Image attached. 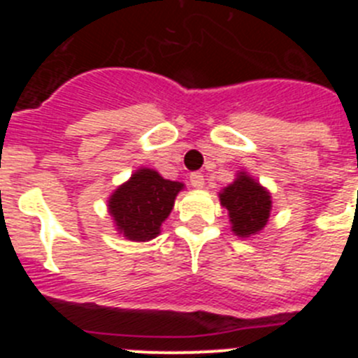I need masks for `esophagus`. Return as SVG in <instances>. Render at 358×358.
I'll return each mask as SVG.
<instances>
[{
	"instance_id": "esophagus-1",
	"label": "esophagus",
	"mask_w": 358,
	"mask_h": 358,
	"mask_svg": "<svg viewBox=\"0 0 358 358\" xmlns=\"http://www.w3.org/2000/svg\"><path fill=\"white\" fill-rule=\"evenodd\" d=\"M189 182H192L194 188H202V186H204V176H202L201 172L189 173Z\"/></svg>"
}]
</instances>
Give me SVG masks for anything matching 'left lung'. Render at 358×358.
<instances>
[{
  "mask_svg": "<svg viewBox=\"0 0 358 358\" xmlns=\"http://www.w3.org/2000/svg\"><path fill=\"white\" fill-rule=\"evenodd\" d=\"M218 197L229 213L231 231L240 238L256 235L264 229L271 217V194L245 172H240Z\"/></svg>",
  "mask_w": 358,
  "mask_h": 358,
  "instance_id": "8db88e82",
  "label": "left lung"
}]
</instances>
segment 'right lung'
Masks as SVG:
<instances>
[{
    "mask_svg": "<svg viewBox=\"0 0 358 358\" xmlns=\"http://www.w3.org/2000/svg\"><path fill=\"white\" fill-rule=\"evenodd\" d=\"M182 188V182L163 179L156 170H136L109 197V213L120 235L132 242L156 238Z\"/></svg>",
    "mask_w": 358,
    "mask_h": 358,
    "instance_id": "add662e5",
    "label": "right lung"
}]
</instances>
